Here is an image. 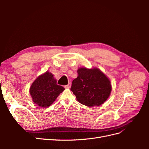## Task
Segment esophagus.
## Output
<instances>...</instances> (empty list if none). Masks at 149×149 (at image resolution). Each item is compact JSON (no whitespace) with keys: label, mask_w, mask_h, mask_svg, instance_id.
<instances>
[{"label":"esophagus","mask_w":149,"mask_h":149,"mask_svg":"<svg viewBox=\"0 0 149 149\" xmlns=\"http://www.w3.org/2000/svg\"><path fill=\"white\" fill-rule=\"evenodd\" d=\"M70 87H71V84L70 83H68L67 85L65 86V88H70Z\"/></svg>","instance_id":"1"}]
</instances>
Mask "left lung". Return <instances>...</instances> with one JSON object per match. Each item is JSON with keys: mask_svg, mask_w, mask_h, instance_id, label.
Listing matches in <instances>:
<instances>
[{"mask_svg": "<svg viewBox=\"0 0 149 149\" xmlns=\"http://www.w3.org/2000/svg\"><path fill=\"white\" fill-rule=\"evenodd\" d=\"M78 77L73 81L71 91L77 101L88 107L100 106L110 96L111 83L106 74L97 68H80Z\"/></svg>", "mask_w": 149, "mask_h": 149, "instance_id": "left-lung-1", "label": "left lung"}]
</instances>
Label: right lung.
Listing matches in <instances>:
<instances>
[{"label":"right lung","instance_id":"add662e5","mask_svg":"<svg viewBox=\"0 0 149 149\" xmlns=\"http://www.w3.org/2000/svg\"><path fill=\"white\" fill-rule=\"evenodd\" d=\"M65 90L56 84L53 74L47 71L40 75L30 88V94L33 102L42 107H47L56 100L57 97Z\"/></svg>","mask_w":149,"mask_h":149}]
</instances>
